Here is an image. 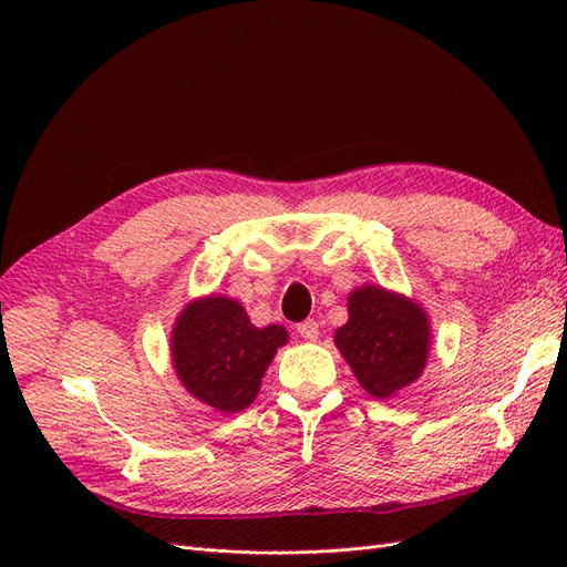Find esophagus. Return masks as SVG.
<instances>
[{
	"mask_svg": "<svg viewBox=\"0 0 567 567\" xmlns=\"http://www.w3.org/2000/svg\"><path fill=\"white\" fill-rule=\"evenodd\" d=\"M296 329H298L300 338H305V340H317L319 338V323L315 319H307V321L298 323Z\"/></svg>",
	"mask_w": 567,
	"mask_h": 567,
	"instance_id": "1",
	"label": "esophagus"
}]
</instances>
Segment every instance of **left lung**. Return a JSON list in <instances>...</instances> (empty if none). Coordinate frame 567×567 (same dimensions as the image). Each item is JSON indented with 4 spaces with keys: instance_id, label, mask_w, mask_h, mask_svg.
Returning a JSON list of instances; mask_svg holds the SVG:
<instances>
[{
    "instance_id": "obj_1",
    "label": "left lung",
    "mask_w": 567,
    "mask_h": 567,
    "mask_svg": "<svg viewBox=\"0 0 567 567\" xmlns=\"http://www.w3.org/2000/svg\"><path fill=\"white\" fill-rule=\"evenodd\" d=\"M431 336V317L414 298L364 284L350 293L348 321L333 342L359 385L375 400H390L421 379Z\"/></svg>"
}]
</instances>
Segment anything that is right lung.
Segmentation results:
<instances>
[{
    "label": "right lung",
    "instance_id": "1",
    "mask_svg": "<svg viewBox=\"0 0 567 567\" xmlns=\"http://www.w3.org/2000/svg\"><path fill=\"white\" fill-rule=\"evenodd\" d=\"M286 342L284 326L260 329L238 300L203 296L186 302L177 315L169 333V359L192 398L236 414L255 402L265 371Z\"/></svg>",
    "mask_w": 567,
    "mask_h": 567
}]
</instances>
